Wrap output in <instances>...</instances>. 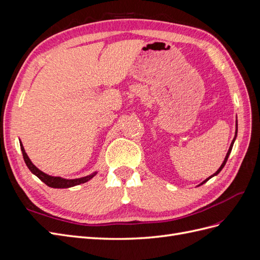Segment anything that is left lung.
<instances>
[{
  "label": "left lung",
  "instance_id": "1",
  "mask_svg": "<svg viewBox=\"0 0 260 260\" xmlns=\"http://www.w3.org/2000/svg\"><path fill=\"white\" fill-rule=\"evenodd\" d=\"M237 136H238V120H237V129H235V136H234V139H233V141H232V143H231V145H230V147H229V151H228V153H226V155H225V158H224V160H223V162L221 164V166L219 167V169L215 172L214 175H211L209 178H207L206 180H204L203 182L200 184V185H202V184H204L205 182H207V181L210 179V178H212V177H215V176H217L220 171L222 170V168L224 167V165H225V162H226V160H228V157H229V155H230V153H231V151H232V146H233V144H234V141H235V139H237Z\"/></svg>",
  "mask_w": 260,
  "mask_h": 260
}]
</instances>
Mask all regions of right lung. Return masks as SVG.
Here are the masks:
<instances>
[{
  "label": "right lung",
  "mask_w": 260,
  "mask_h": 260,
  "mask_svg": "<svg viewBox=\"0 0 260 260\" xmlns=\"http://www.w3.org/2000/svg\"><path fill=\"white\" fill-rule=\"evenodd\" d=\"M20 148L22 152V156H23V160H25L27 167L29 168V170L32 172L34 175H36L39 179H40L42 182H44L46 185L50 187H54V188H67V187H72L75 185H79L82 183L88 182L89 180H91L94 176L96 175V172H93L92 175H89L86 177H82V178H78V179H64L60 177H52L44 174L43 171H41L40 169H38L35 165L32 164V161L30 160V158L28 157L27 153L25 152V148H23L21 142H20Z\"/></svg>",
  "instance_id": "right-lung-1"
}]
</instances>
